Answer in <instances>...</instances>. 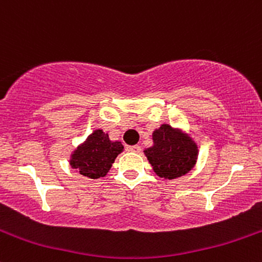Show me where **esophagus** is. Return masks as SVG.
Returning a JSON list of instances; mask_svg holds the SVG:
<instances>
[{"label": "esophagus", "mask_w": 262, "mask_h": 262, "mask_svg": "<svg viewBox=\"0 0 262 262\" xmlns=\"http://www.w3.org/2000/svg\"><path fill=\"white\" fill-rule=\"evenodd\" d=\"M128 150H130V152H134V153H141L142 148L139 146H129Z\"/></svg>", "instance_id": "obj_1"}]
</instances>
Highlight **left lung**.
Masks as SVG:
<instances>
[{
  "label": "left lung",
  "instance_id": "8db88e82",
  "mask_svg": "<svg viewBox=\"0 0 262 262\" xmlns=\"http://www.w3.org/2000/svg\"><path fill=\"white\" fill-rule=\"evenodd\" d=\"M153 146L144 149L156 175L173 180L186 175L198 160V144L181 129L162 124L152 134Z\"/></svg>",
  "mask_w": 262,
  "mask_h": 262
}]
</instances>
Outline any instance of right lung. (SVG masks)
I'll return each mask as SVG.
<instances>
[{
  "instance_id": "add662e5",
  "label": "right lung",
  "mask_w": 262,
  "mask_h": 262,
  "mask_svg": "<svg viewBox=\"0 0 262 262\" xmlns=\"http://www.w3.org/2000/svg\"><path fill=\"white\" fill-rule=\"evenodd\" d=\"M123 149L121 142L110 141L109 134L104 133L102 129H96L73 150L70 165L86 178H104Z\"/></svg>"
}]
</instances>
